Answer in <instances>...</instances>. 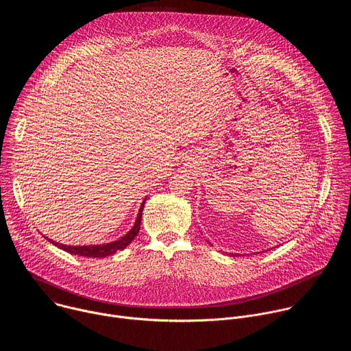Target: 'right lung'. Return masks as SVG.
I'll return each instance as SVG.
<instances>
[{
    "label": "right lung",
    "mask_w": 351,
    "mask_h": 351,
    "mask_svg": "<svg viewBox=\"0 0 351 351\" xmlns=\"http://www.w3.org/2000/svg\"><path fill=\"white\" fill-rule=\"evenodd\" d=\"M144 203H145V199L141 203V207L138 210V214H137V218H136V222H134L133 228L123 237H121L119 240H115V241H111V243H106V244H94V245H91V244L90 245H66V244L57 243V241H54L51 239H48V240H49V243H53L58 248H62L64 252H66L69 254H75V256H82V257H88V258L90 257H93V258H103V257L112 256L117 252H121V250L126 248L132 243V240L137 236V233L140 230L141 213H143Z\"/></svg>",
    "instance_id": "1"
}]
</instances>
